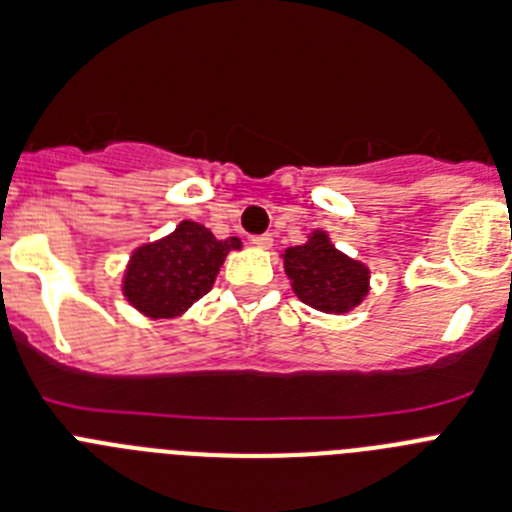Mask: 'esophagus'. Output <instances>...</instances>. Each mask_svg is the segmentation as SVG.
<instances>
[{
	"instance_id": "34e87169",
	"label": "esophagus",
	"mask_w": 512,
	"mask_h": 512,
	"mask_svg": "<svg viewBox=\"0 0 512 512\" xmlns=\"http://www.w3.org/2000/svg\"><path fill=\"white\" fill-rule=\"evenodd\" d=\"M252 247H260V250H270L273 247V234H257L250 239Z\"/></svg>"
}]
</instances>
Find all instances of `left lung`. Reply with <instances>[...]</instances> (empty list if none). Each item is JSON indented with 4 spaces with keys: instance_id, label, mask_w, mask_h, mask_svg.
<instances>
[{
    "instance_id": "obj_1",
    "label": "left lung",
    "mask_w": 512,
    "mask_h": 512,
    "mask_svg": "<svg viewBox=\"0 0 512 512\" xmlns=\"http://www.w3.org/2000/svg\"><path fill=\"white\" fill-rule=\"evenodd\" d=\"M280 257L293 293L316 311L344 316L370 293V267L336 250L324 229H313L303 245L288 247Z\"/></svg>"
}]
</instances>
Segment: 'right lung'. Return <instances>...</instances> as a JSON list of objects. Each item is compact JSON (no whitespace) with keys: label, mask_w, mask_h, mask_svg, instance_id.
I'll list each match as a JSON object with an SVG mask.
<instances>
[{"label":"right lung","mask_w":512,"mask_h":512,"mask_svg":"<svg viewBox=\"0 0 512 512\" xmlns=\"http://www.w3.org/2000/svg\"><path fill=\"white\" fill-rule=\"evenodd\" d=\"M242 239H216L204 224L183 219L155 242L135 247L122 275V296L145 319H178L214 285L219 267Z\"/></svg>","instance_id":"right-lung-1"}]
</instances>
